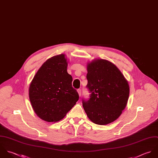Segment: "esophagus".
Segmentation results:
<instances>
[{"mask_svg":"<svg viewBox=\"0 0 158 158\" xmlns=\"http://www.w3.org/2000/svg\"><path fill=\"white\" fill-rule=\"evenodd\" d=\"M77 93L79 94V96H81V89H78L77 90Z\"/></svg>","mask_w":158,"mask_h":158,"instance_id":"34e87169","label":"esophagus"}]
</instances>
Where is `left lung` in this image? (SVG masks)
Instances as JSON below:
<instances>
[{
  "label": "left lung",
  "mask_w": 158,
  "mask_h": 158,
  "mask_svg": "<svg viewBox=\"0 0 158 158\" xmlns=\"http://www.w3.org/2000/svg\"><path fill=\"white\" fill-rule=\"evenodd\" d=\"M87 88L90 98L82 101L89 118L95 124L105 125L116 120L125 109L129 85L120 70L105 59H95L87 64Z\"/></svg>",
  "instance_id": "left-lung-1"
}]
</instances>
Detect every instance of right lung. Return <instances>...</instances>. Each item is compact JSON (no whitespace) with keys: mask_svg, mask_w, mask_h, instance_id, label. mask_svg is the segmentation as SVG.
<instances>
[{"mask_svg":"<svg viewBox=\"0 0 158 158\" xmlns=\"http://www.w3.org/2000/svg\"><path fill=\"white\" fill-rule=\"evenodd\" d=\"M67 66L65 54L53 56L41 65L31 82L29 96L32 108L45 122L63 119L79 99Z\"/></svg>","mask_w":158,"mask_h":158,"instance_id":"1","label":"right lung"}]
</instances>
